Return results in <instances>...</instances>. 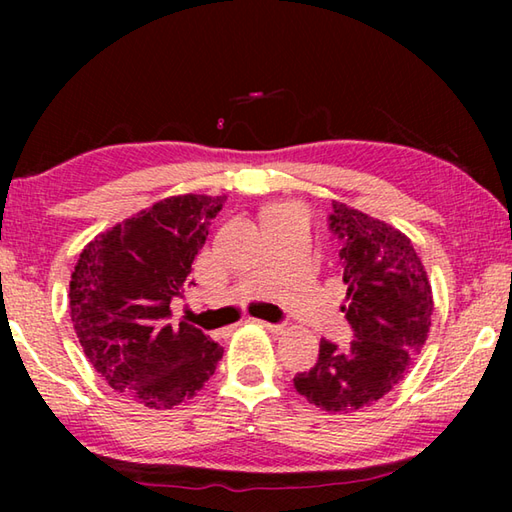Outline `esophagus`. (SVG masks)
Wrapping results in <instances>:
<instances>
[{"mask_svg":"<svg viewBox=\"0 0 512 512\" xmlns=\"http://www.w3.org/2000/svg\"><path fill=\"white\" fill-rule=\"evenodd\" d=\"M255 323L259 325V327H264L266 332H271V334H282V325H275V323H266V320H255Z\"/></svg>","mask_w":512,"mask_h":512,"instance_id":"1","label":"esophagus"}]
</instances>
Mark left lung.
<instances>
[{
  "label": "left lung",
  "instance_id": "8db88e82",
  "mask_svg": "<svg viewBox=\"0 0 512 512\" xmlns=\"http://www.w3.org/2000/svg\"><path fill=\"white\" fill-rule=\"evenodd\" d=\"M329 225L341 239V275L348 284V348L320 341L318 363L293 379L309 404L352 413L375 404L409 372L431 327L433 291L411 239L395 225L334 201Z\"/></svg>",
  "mask_w": 512,
  "mask_h": 512
}]
</instances>
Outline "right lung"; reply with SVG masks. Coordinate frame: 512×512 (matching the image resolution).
Returning a JSON list of instances; mask_svg holds the SVG:
<instances>
[{
	"instance_id": "obj_1",
	"label": "right lung",
	"mask_w": 512,
	"mask_h": 512,
	"mask_svg": "<svg viewBox=\"0 0 512 512\" xmlns=\"http://www.w3.org/2000/svg\"><path fill=\"white\" fill-rule=\"evenodd\" d=\"M225 196L180 194L99 232L69 280V316L94 370L137 404L178 406L214 375L223 348L201 329L171 323V300Z\"/></svg>"
}]
</instances>
